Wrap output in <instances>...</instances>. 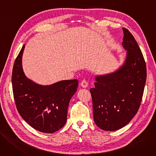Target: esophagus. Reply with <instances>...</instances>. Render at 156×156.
<instances>
[{"instance_id": "esophagus-1", "label": "esophagus", "mask_w": 156, "mask_h": 156, "mask_svg": "<svg viewBox=\"0 0 156 156\" xmlns=\"http://www.w3.org/2000/svg\"><path fill=\"white\" fill-rule=\"evenodd\" d=\"M80 85H81V86H82V87L83 88H87V87H88V83H87V82L86 81V80H82V82L80 83Z\"/></svg>"}]
</instances>
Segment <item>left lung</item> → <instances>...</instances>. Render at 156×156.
I'll return each mask as SVG.
<instances>
[{"mask_svg":"<svg viewBox=\"0 0 156 156\" xmlns=\"http://www.w3.org/2000/svg\"><path fill=\"white\" fill-rule=\"evenodd\" d=\"M122 45L126 54L116 71L94 77V88L90 89L94 121L102 130L123 128L140 108L147 80V67L141 51L130 32L123 28Z\"/></svg>","mask_w":156,"mask_h":156,"instance_id":"obj_1","label":"left lung"}]
</instances>
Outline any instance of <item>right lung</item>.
I'll use <instances>...</instances> for the list:
<instances>
[{
  "instance_id": "1",
  "label": "right lung",
  "mask_w": 156,
  "mask_h": 156,
  "mask_svg": "<svg viewBox=\"0 0 156 156\" xmlns=\"http://www.w3.org/2000/svg\"><path fill=\"white\" fill-rule=\"evenodd\" d=\"M23 45L12 72L14 98L21 117L34 129L53 133L66 123L69 103L78 88V80H62L51 85H40L29 79L23 71Z\"/></svg>"
}]
</instances>
